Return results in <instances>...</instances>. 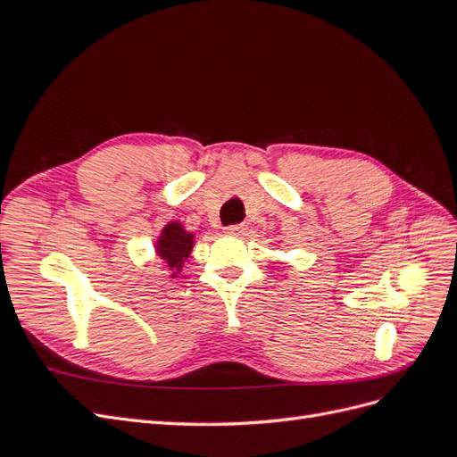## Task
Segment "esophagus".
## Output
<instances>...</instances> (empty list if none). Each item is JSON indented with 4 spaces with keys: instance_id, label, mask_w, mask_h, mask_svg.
Segmentation results:
<instances>
[{
    "instance_id": "esophagus-1",
    "label": "esophagus",
    "mask_w": 457,
    "mask_h": 457,
    "mask_svg": "<svg viewBox=\"0 0 457 457\" xmlns=\"http://www.w3.org/2000/svg\"><path fill=\"white\" fill-rule=\"evenodd\" d=\"M223 230H225V234H228V237H242V234L247 232V227L245 225H230V227H225Z\"/></svg>"
}]
</instances>
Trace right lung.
I'll use <instances>...</instances> for the list:
<instances>
[{
	"instance_id": "1",
	"label": "right lung",
	"mask_w": 457,
	"mask_h": 457,
	"mask_svg": "<svg viewBox=\"0 0 457 457\" xmlns=\"http://www.w3.org/2000/svg\"><path fill=\"white\" fill-rule=\"evenodd\" d=\"M195 245L196 232L187 230L181 220H170L168 225H163L154 242V255L162 262V270H168L170 278H177Z\"/></svg>"
}]
</instances>
